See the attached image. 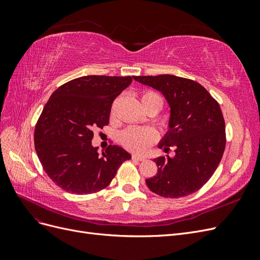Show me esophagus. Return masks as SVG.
<instances>
[{
    "label": "esophagus",
    "mask_w": 260,
    "mask_h": 260,
    "mask_svg": "<svg viewBox=\"0 0 260 260\" xmlns=\"http://www.w3.org/2000/svg\"><path fill=\"white\" fill-rule=\"evenodd\" d=\"M132 159L133 160H138V161H142L145 158H144L143 156H140V155H132Z\"/></svg>",
    "instance_id": "34e87169"
}]
</instances>
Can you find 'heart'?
I'll use <instances>...</instances> for the list:
<instances>
[{"label":"heart","instance_id":"obj_1","mask_svg":"<svg viewBox=\"0 0 260 260\" xmlns=\"http://www.w3.org/2000/svg\"><path fill=\"white\" fill-rule=\"evenodd\" d=\"M141 105H142L143 109H146L147 107L152 105H158L159 108L162 106V100L161 98L154 92H144L140 99ZM154 140V133L149 129H143V128H129L124 130L121 136L120 141L122 145L128 148L129 151L132 152H143L144 149L153 142Z\"/></svg>","mask_w":260,"mask_h":260}]
</instances>
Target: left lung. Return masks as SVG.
Listing matches in <instances>:
<instances>
[{"label":"left lung","mask_w":260,"mask_h":260,"mask_svg":"<svg viewBox=\"0 0 260 260\" xmlns=\"http://www.w3.org/2000/svg\"><path fill=\"white\" fill-rule=\"evenodd\" d=\"M136 81L159 91L170 107L168 131L158 147H175L174 157L154 159L158 170L146 179L162 198L187 196L214 175L225 147V124L218 102L200 83L174 75L138 76Z\"/></svg>","instance_id":"left-lung-1"}]
</instances>
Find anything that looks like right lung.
<instances>
[{
    "mask_svg": "<svg viewBox=\"0 0 260 260\" xmlns=\"http://www.w3.org/2000/svg\"><path fill=\"white\" fill-rule=\"evenodd\" d=\"M132 77L84 76L55 91L35 129V147L44 171L62 190L91 194L105 188L131 155L118 145L99 154L93 129L108 124L114 100Z\"/></svg>",
    "mask_w": 260,
    "mask_h": 260,
    "instance_id": "1",
    "label": "right lung"
}]
</instances>
